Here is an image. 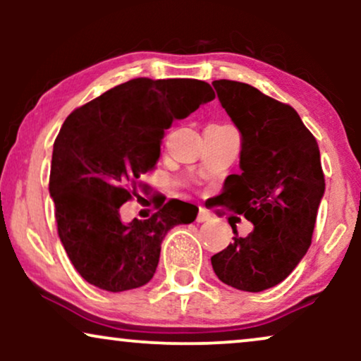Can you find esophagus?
<instances>
[{
    "label": "esophagus",
    "instance_id": "obj_1",
    "mask_svg": "<svg viewBox=\"0 0 361 361\" xmlns=\"http://www.w3.org/2000/svg\"><path fill=\"white\" fill-rule=\"evenodd\" d=\"M210 219H212V215H210V212L209 210H205V209H198V215H197V222H207V221H210Z\"/></svg>",
    "mask_w": 361,
    "mask_h": 361
}]
</instances>
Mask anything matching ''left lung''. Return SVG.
Here are the masks:
<instances>
[{"label":"left lung","instance_id":"8db88e82","mask_svg":"<svg viewBox=\"0 0 361 361\" xmlns=\"http://www.w3.org/2000/svg\"><path fill=\"white\" fill-rule=\"evenodd\" d=\"M221 105L241 132L239 175H229L221 205L244 215L255 229L214 255L219 280L244 292L283 281L312 241L324 173L317 140L290 105L246 82H212Z\"/></svg>","mask_w":361,"mask_h":361}]
</instances>
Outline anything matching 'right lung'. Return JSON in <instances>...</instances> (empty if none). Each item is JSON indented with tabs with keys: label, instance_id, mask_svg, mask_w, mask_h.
Masks as SVG:
<instances>
[{
	"label": "right lung",
	"instance_id": "obj_1",
	"mask_svg": "<svg viewBox=\"0 0 361 361\" xmlns=\"http://www.w3.org/2000/svg\"><path fill=\"white\" fill-rule=\"evenodd\" d=\"M214 98L205 81L135 78L62 123L49 192L62 246L88 283L106 292L142 287L154 276L168 231L195 221L198 207L181 200L156 205L146 221L128 224L120 221V207L137 195L139 178L154 169L173 120Z\"/></svg>",
	"mask_w": 361,
	"mask_h": 361
}]
</instances>
